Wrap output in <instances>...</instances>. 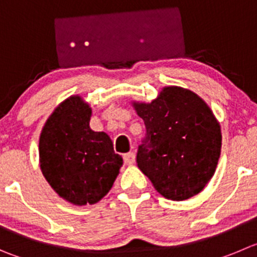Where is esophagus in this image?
Masks as SVG:
<instances>
[{
  "label": "esophagus",
  "mask_w": 257,
  "mask_h": 257,
  "mask_svg": "<svg viewBox=\"0 0 257 257\" xmlns=\"http://www.w3.org/2000/svg\"><path fill=\"white\" fill-rule=\"evenodd\" d=\"M123 161L126 165H133L135 164V154L134 153H127L123 155Z\"/></svg>",
  "instance_id": "1"
}]
</instances>
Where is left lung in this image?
<instances>
[{
	"label": "left lung",
	"mask_w": 257,
	"mask_h": 257,
	"mask_svg": "<svg viewBox=\"0 0 257 257\" xmlns=\"http://www.w3.org/2000/svg\"><path fill=\"white\" fill-rule=\"evenodd\" d=\"M146 135L136 163L163 197L198 194L216 172L221 127L206 102L192 90L165 87L151 103H134Z\"/></svg>",
	"instance_id": "left-lung-1"
}]
</instances>
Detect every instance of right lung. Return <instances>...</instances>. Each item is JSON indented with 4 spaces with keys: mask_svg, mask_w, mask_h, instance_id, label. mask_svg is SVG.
Here are the masks:
<instances>
[{
    "mask_svg": "<svg viewBox=\"0 0 257 257\" xmlns=\"http://www.w3.org/2000/svg\"><path fill=\"white\" fill-rule=\"evenodd\" d=\"M90 114L92 109L79 96L69 97L49 117L39 141L44 177L75 206L101 200L123 163L106 133L90 130Z\"/></svg>",
    "mask_w": 257,
    "mask_h": 257,
    "instance_id": "right-lung-1",
    "label": "right lung"
}]
</instances>
